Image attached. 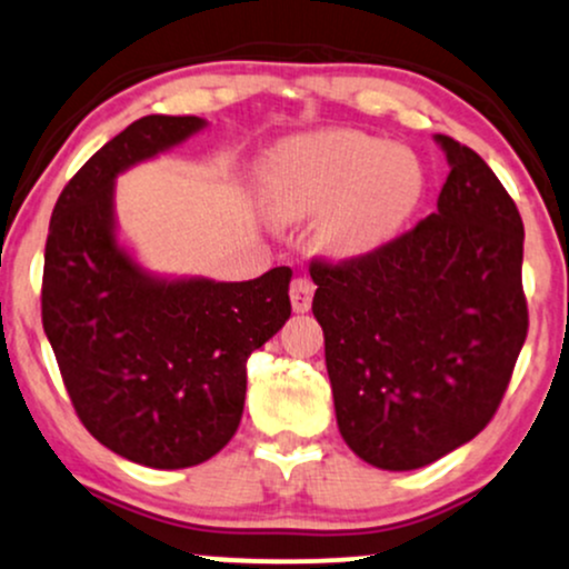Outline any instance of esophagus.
Returning <instances> with one entry per match:
<instances>
[{
  "instance_id": "34e87169",
  "label": "esophagus",
  "mask_w": 569,
  "mask_h": 569,
  "mask_svg": "<svg viewBox=\"0 0 569 569\" xmlns=\"http://www.w3.org/2000/svg\"><path fill=\"white\" fill-rule=\"evenodd\" d=\"M290 300H292V309H296L298 313L309 311L311 300H313V282H311V279H292Z\"/></svg>"
}]
</instances>
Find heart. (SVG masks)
I'll return each mask as SVG.
<instances>
[{
  "instance_id": "obj_1",
  "label": "heart",
  "mask_w": 569,
  "mask_h": 569,
  "mask_svg": "<svg viewBox=\"0 0 569 569\" xmlns=\"http://www.w3.org/2000/svg\"><path fill=\"white\" fill-rule=\"evenodd\" d=\"M426 170L402 143L362 132H322L284 146L263 178L277 220H317V242L359 258L391 242L423 202Z\"/></svg>"
}]
</instances>
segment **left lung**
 <instances>
[{"label":"left lung","instance_id":"obj_1","mask_svg":"<svg viewBox=\"0 0 569 569\" xmlns=\"http://www.w3.org/2000/svg\"><path fill=\"white\" fill-rule=\"evenodd\" d=\"M437 212L340 266H311L340 437L383 471L423 469L496 416L527 338L525 226L469 146L433 136Z\"/></svg>","mask_w":569,"mask_h":569}]
</instances>
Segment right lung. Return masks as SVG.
I'll return each mask as SVG.
<instances>
[{
  "label": "right lung",
  "instance_id": "add662e5",
  "mask_svg": "<svg viewBox=\"0 0 569 569\" xmlns=\"http://www.w3.org/2000/svg\"><path fill=\"white\" fill-rule=\"evenodd\" d=\"M204 127L162 113L124 127L60 193L44 247L42 325L73 410L111 452L164 471L231 442L247 359L292 311L287 266L250 282L167 277L119 237L117 178Z\"/></svg>",
  "mask_w": 569,
  "mask_h": 569
}]
</instances>
